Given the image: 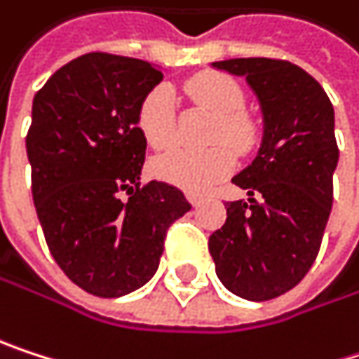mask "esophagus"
Returning <instances> with one entry per match:
<instances>
[{"instance_id": "esophagus-1", "label": "esophagus", "mask_w": 359, "mask_h": 359, "mask_svg": "<svg viewBox=\"0 0 359 359\" xmlns=\"http://www.w3.org/2000/svg\"><path fill=\"white\" fill-rule=\"evenodd\" d=\"M187 200H189V204H191V206H200L204 198H202L200 194H187Z\"/></svg>"}]
</instances>
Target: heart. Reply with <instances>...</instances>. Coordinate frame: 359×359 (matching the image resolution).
<instances>
[{
	"label": "heart",
	"instance_id": "1",
	"mask_svg": "<svg viewBox=\"0 0 359 359\" xmlns=\"http://www.w3.org/2000/svg\"><path fill=\"white\" fill-rule=\"evenodd\" d=\"M189 96L219 115L212 128V140H227L236 151H248L255 142V128L242 115L244 92L227 75L204 73L187 81ZM136 126L153 149H163L174 140V94L168 86L153 88L140 102ZM236 165L233 151L227 144H215L204 151L170 149L151 161V174L159 181L185 191H204L225 178Z\"/></svg>",
	"mask_w": 359,
	"mask_h": 359
}]
</instances>
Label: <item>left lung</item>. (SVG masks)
Masks as SVG:
<instances>
[{"label":"left lung","mask_w":359,"mask_h":359,"mask_svg":"<svg viewBox=\"0 0 359 359\" xmlns=\"http://www.w3.org/2000/svg\"><path fill=\"white\" fill-rule=\"evenodd\" d=\"M215 69L246 77L263 115L252 163L233 176L248 202H227L225 225L208 248L223 286L246 301H269L311 269L332 208L339 163L334 109L301 67L273 58H231Z\"/></svg>","instance_id":"obj_1"}]
</instances>
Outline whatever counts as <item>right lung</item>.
Listing matches in <instances>:
<instances>
[{"mask_svg":"<svg viewBox=\"0 0 359 359\" xmlns=\"http://www.w3.org/2000/svg\"><path fill=\"white\" fill-rule=\"evenodd\" d=\"M161 79L151 62L92 52L60 67L33 98L27 157L37 219L58 267L94 297L144 286L168 227L191 210L181 189L138 183L147 140L136 113Z\"/></svg>","mask_w":359,"mask_h":359,"instance_id":"1","label":"right lung"}]
</instances>
